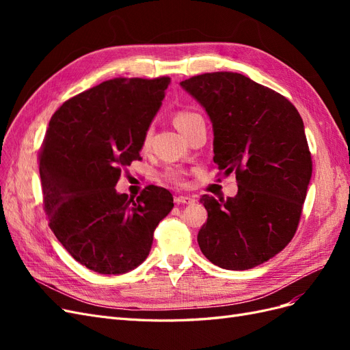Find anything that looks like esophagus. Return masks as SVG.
Wrapping results in <instances>:
<instances>
[{
    "mask_svg": "<svg viewBox=\"0 0 350 350\" xmlns=\"http://www.w3.org/2000/svg\"><path fill=\"white\" fill-rule=\"evenodd\" d=\"M176 204H194L196 200L191 196H178L175 197Z\"/></svg>",
    "mask_w": 350,
    "mask_h": 350,
    "instance_id": "esophagus-1",
    "label": "esophagus"
}]
</instances>
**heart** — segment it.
I'll return each mask as SVG.
<instances>
[{"label": "heart", "mask_w": 350, "mask_h": 350, "mask_svg": "<svg viewBox=\"0 0 350 350\" xmlns=\"http://www.w3.org/2000/svg\"><path fill=\"white\" fill-rule=\"evenodd\" d=\"M201 121H203V118H201L198 113L191 111H179L174 116V124L183 134L191 130L197 122H201ZM147 146H149V135H146V139L143 142V147H147ZM166 176L175 184H183V172L176 171V169H169L166 172Z\"/></svg>", "instance_id": "1"}]
</instances>
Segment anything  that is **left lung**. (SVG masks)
Instances as JSON below:
<instances>
[{
	"mask_svg": "<svg viewBox=\"0 0 350 350\" xmlns=\"http://www.w3.org/2000/svg\"><path fill=\"white\" fill-rule=\"evenodd\" d=\"M213 125V161L235 172L238 194H204L207 221L197 241L215 266L248 270L279 254L298 228L312 175L304 122L293 105L238 72H206L179 83Z\"/></svg>",
	"mask_w": 350,
	"mask_h": 350,
	"instance_id": "left-lung-1",
	"label": "left lung"
}]
</instances>
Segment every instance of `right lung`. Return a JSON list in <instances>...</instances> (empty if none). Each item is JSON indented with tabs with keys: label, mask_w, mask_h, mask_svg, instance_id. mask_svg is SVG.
Returning a JSON list of instances; mask_svg holds the SVG:
<instances>
[{
	"label": "right lung",
	"mask_w": 350,
	"mask_h": 350,
	"mask_svg": "<svg viewBox=\"0 0 350 350\" xmlns=\"http://www.w3.org/2000/svg\"><path fill=\"white\" fill-rule=\"evenodd\" d=\"M171 79H113L62 103L39 154L49 228L70 256L100 274H122L147 258L153 232L174 207L149 185L116 193L121 169L140 150Z\"/></svg>",
	"instance_id": "1"
}]
</instances>
